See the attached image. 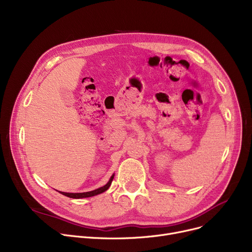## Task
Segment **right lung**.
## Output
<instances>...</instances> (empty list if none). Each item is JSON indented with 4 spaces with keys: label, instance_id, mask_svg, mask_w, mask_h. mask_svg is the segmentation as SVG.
<instances>
[{
    "label": "right lung",
    "instance_id": "right-lung-1",
    "mask_svg": "<svg viewBox=\"0 0 252 252\" xmlns=\"http://www.w3.org/2000/svg\"><path fill=\"white\" fill-rule=\"evenodd\" d=\"M114 178V175L111 176L110 180L108 181V183L104 185L103 187H100L94 191H90V192H84V193H65V192H60L62 195L67 196L69 198H75V199H79V198H87V197H92V196H95L98 194H101L103 192H105L106 190H108V188L110 187V185L112 183V180Z\"/></svg>",
    "mask_w": 252,
    "mask_h": 252
}]
</instances>
